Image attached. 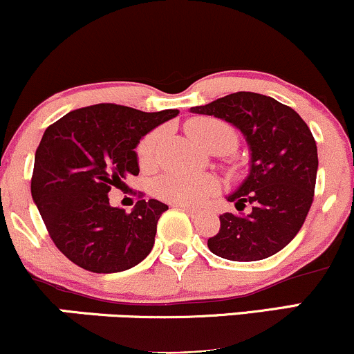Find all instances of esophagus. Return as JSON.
<instances>
[{
  "label": "esophagus",
  "instance_id": "1",
  "mask_svg": "<svg viewBox=\"0 0 354 354\" xmlns=\"http://www.w3.org/2000/svg\"><path fill=\"white\" fill-rule=\"evenodd\" d=\"M173 206H174V208L185 209L186 213L191 214V216H194V214H196V209H193V208H191V206H186V205H173Z\"/></svg>",
  "mask_w": 354,
  "mask_h": 354
}]
</instances>
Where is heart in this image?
Returning a JSON list of instances; mask_svg holds the SVG:
<instances>
[{
	"label": "heart",
	"instance_id": "heart-1",
	"mask_svg": "<svg viewBox=\"0 0 354 354\" xmlns=\"http://www.w3.org/2000/svg\"><path fill=\"white\" fill-rule=\"evenodd\" d=\"M186 131L191 140L203 149L208 151H228L236 145V131L226 121L216 118H194L186 124ZM161 140V131L149 133L141 140L138 146V161L143 168L153 166L156 160L158 143ZM218 181L209 174H185V173H168L158 178L154 183V193L161 200L173 203V205L196 206L206 198L216 193Z\"/></svg>",
	"mask_w": 354,
	"mask_h": 354
}]
</instances>
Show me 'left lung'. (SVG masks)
I'll use <instances>...</instances> for the list:
<instances>
[{"mask_svg":"<svg viewBox=\"0 0 354 354\" xmlns=\"http://www.w3.org/2000/svg\"><path fill=\"white\" fill-rule=\"evenodd\" d=\"M189 111L233 124L250 149V173L226 200L238 211L251 205V213H223L209 251L231 261H258L281 251L301 230L315 194L318 149L308 124L286 104L250 91Z\"/></svg>","mask_w":354,"mask_h":354,"instance_id":"1","label":"left lung"}]
</instances>
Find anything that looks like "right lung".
<instances>
[{
    "instance_id": "add662e5",
    "label": "right lung",
    "mask_w": 354,
    "mask_h": 354,
    "mask_svg": "<svg viewBox=\"0 0 354 354\" xmlns=\"http://www.w3.org/2000/svg\"><path fill=\"white\" fill-rule=\"evenodd\" d=\"M178 113L101 103L48 126L35 154L31 196L53 243L75 265L120 273L153 250L158 219L168 206L140 200L126 213L109 206L108 193L140 173L135 148L141 138Z\"/></svg>"
}]
</instances>
